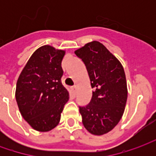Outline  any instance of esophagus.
I'll use <instances>...</instances> for the list:
<instances>
[{
  "label": "esophagus",
  "mask_w": 156,
  "mask_h": 156,
  "mask_svg": "<svg viewBox=\"0 0 156 156\" xmlns=\"http://www.w3.org/2000/svg\"><path fill=\"white\" fill-rule=\"evenodd\" d=\"M76 89H77L76 86H74V87H71V91H72V94H73L75 96V94H76Z\"/></svg>",
  "instance_id": "34e87169"
}]
</instances>
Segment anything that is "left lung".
Returning <instances> with one entry per match:
<instances>
[{"mask_svg":"<svg viewBox=\"0 0 156 156\" xmlns=\"http://www.w3.org/2000/svg\"><path fill=\"white\" fill-rule=\"evenodd\" d=\"M82 60L94 88L90 102L79 107L85 129L91 134H107L122 116L128 88L122 65L107 48L94 41L75 50Z\"/></svg>","mask_w":156,"mask_h":156,"instance_id":"8db88e82","label":"left lung"}]
</instances>
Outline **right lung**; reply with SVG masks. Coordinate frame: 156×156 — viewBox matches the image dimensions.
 <instances>
[{"label": "right lung", "instance_id": "obj_1", "mask_svg": "<svg viewBox=\"0 0 156 156\" xmlns=\"http://www.w3.org/2000/svg\"><path fill=\"white\" fill-rule=\"evenodd\" d=\"M64 55V50L41 47L29 58L16 83L15 99L21 115L40 132L56 127L69 99L62 83Z\"/></svg>", "mask_w": 156, "mask_h": 156}]
</instances>
